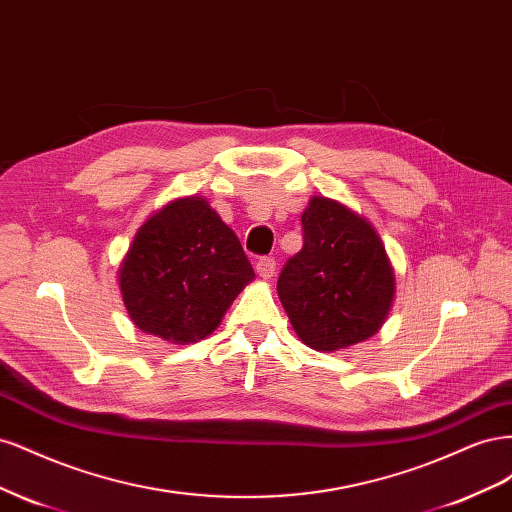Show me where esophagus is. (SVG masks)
I'll return each instance as SVG.
<instances>
[{
	"instance_id": "34e87169",
	"label": "esophagus",
	"mask_w": 512,
	"mask_h": 512,
	"mask_svg": "<svg viewBox=\"0 0 512 512\" xmlns=\"http://www.w3.org/2000/svg\"><path fill=\"white\" fill-rule=\"evenodd\" d=\"M256 273L262 277V280H269L275 273V260L271 256H262L256 262Z\"/></svg>"
}]
</instances>
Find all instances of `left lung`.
Instances as JSON below:
<instances>
[{"instance_id":"8db88e82","label":"left lung","mask_w":512,"mask_h":512,"mask_svg":"<svg viewBox=\"0 0 512 512\" xmlns=\"http://www.w3.org/2000/svg\"><path fill=\"white\" fill-rule=\"evenodd\" d=\"M303 247L286 260L277 294L301 342L348 348L378 333L395 297L384 245L365 218L316 196L301 215Z\"/></svg>"}]
</instances>
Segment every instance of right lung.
<instances>
[{"mask_svg":"<svg viewBox=\"0 0 512 512\" xmlns=\"http://www.w3.org/2000/svg\"><path fill=\"white\" fill-rule=\"evenodd\" d=\"M254 269L205 198H181L149 218L121 262L119 288L138 329L170 344L205 339Z\"/></svg>","mask_w":512,"mask_h":512,"instance_id":"right-lung-1","label":"right lung"}]
</instances>
